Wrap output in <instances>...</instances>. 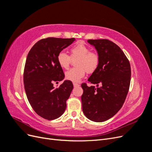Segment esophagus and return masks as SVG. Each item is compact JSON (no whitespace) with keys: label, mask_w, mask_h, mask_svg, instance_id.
I'll use <instances>...</instances> for the list:
<instances>
[{"label":"esophagus","mask_w":152,"mask_h":152,"mask_svg":"<svg viewBox=\"0 0 152 152\" xmlns=\"http://www.w3.org/2000/svg\"><path fill=\"white\" fill-rule=\"evenodd\" d=\"M73 86H74V87H79L80 86V85L79 84L75 83V82H74V83H73Z\"/></svg>","instance_id":"34e87169"}]
</instances>
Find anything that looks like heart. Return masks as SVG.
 <instances>
[{"label": "heart", "mask_w": 152, "mask_h": 152, "mask_svg": "<svg viewBox=\"0 0 152 152\" xmlns=\"http://www.w3.org/2000/svg\"><path fill=\"white\" fill-rule=\"evenodd\" d=\"M90 50L87 45L79 42L70 48V56L63 51L58 53L57 61L59 66L63 69H68L72 59L77 58L75 61L77 66L65 73L66 79L78 82L85 76L86 71L88 73H93L96 70L99 64V56L98 53Z\"/></svg>", "instance_id": "heart-1"}]
</instances>
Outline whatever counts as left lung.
<instances>
[{
  "mask_svg": "<svg viewBox=\"0 0 152 152\" xmlns=\"http://www.w3.org/2000/svg\"><path fill=\"white\" fill-rule=\"evenodd\" d=\"M99 56L98 68L88 81L95 86L81 85L82 110L89 120L102 122L115 115L125 102L131 82V66L117 44L107 39L87 40Z\"/></svg>",
  "mask_w": 152,
  "mask_h": 152,
  "instance_id": "obj_1",
  "label": "left lung"
}]
</instances>
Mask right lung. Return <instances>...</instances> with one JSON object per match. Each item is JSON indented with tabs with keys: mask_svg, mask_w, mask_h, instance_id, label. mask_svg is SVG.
Listing matches in <instances>:
<instances>
[{
	"mask_svg": "<svg viewBox=\"0 0 152 152\" xmlns=\"http://www.w3.org/2000/svg\"><path fill=\"white\" fill-rule=\"evenodd\" d=\"M74 40V38L41 39L31 48L27 56L23 74L27 98L34 111L47 120L62 115L73 88L70 80H65L57 88H54L53 83H58L65 78L57 61L58 54Z\"/></svg>",
	"mask_w": 152,
	"mask_h": 152,
	"instance_id": "add662e5",
	"label": "right lung"
}]
</instances>
